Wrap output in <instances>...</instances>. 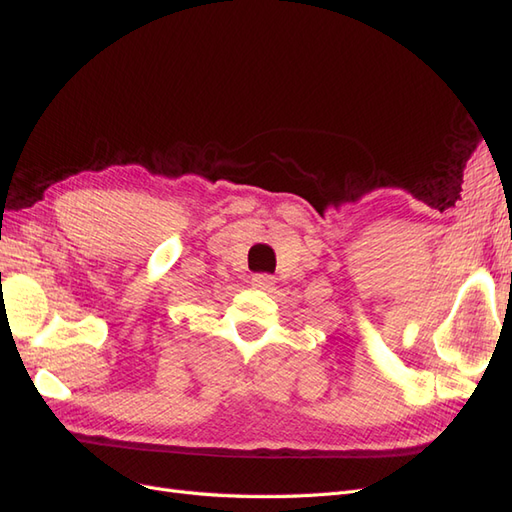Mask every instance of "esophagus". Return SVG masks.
<instances>
[{"label": "esophagus", "mask_w": 512, "mask_h": 512, "mask_svg": "<svg viewBox=\"0 0 512 512\" xmlns=\"http://www.w3.org/2000/svg\"><path fill=\"white\" fill-rule=\"evenodd\" d=\"M251 285L257 290H270L275 285V277L268 275V272H259V275H253Z\"/></svg>", "instance_id": "esophagus-1"}]
</instances>
